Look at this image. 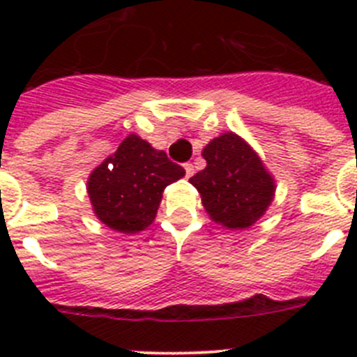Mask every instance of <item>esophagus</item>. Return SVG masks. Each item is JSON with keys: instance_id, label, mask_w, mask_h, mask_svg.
Returning <instances> with one entry per match:
<instances>
[{"instance_id": "1", "label": "esophagus", "mask_w": 357, "mask_h": 357, "mask_svg": "<svg viewBox=\"0 0 357 357\" xmlns=\"http://www.w3.org/2000/svg\"><path fill=\"white\" fill-rule=\"evenodd\" d=\"M184 169H185V176H193V173H195V166H193V164L185 162L184 164Z\"/></svg>"}]
</instances>
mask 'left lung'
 I'll list each match as a JSON object with an SVG mask.
<instances>
[{
	"label": "left lung",
	"instance_id": "obj_1",
	"mask_svg": "<svg viewBox=\"0 0 357 357\" xmlns=\"http://www.w3.org/2000/svg\"><path fill=\"white\" fill-rule=\"evenodd\" d=\"M202 157L207 166L189 182L211 220L229 230L254 225L272 206L277 188L257 151L241 135L225 132L209 141Z\"/></svg>",
	"mask_w": 357,
	"mask_h": 357
}]
</instances>
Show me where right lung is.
I'll return each mask as SVG.
<instances>
[{"instance_id":"right-lung-1","label":"right lung","mask_w":357,"mask_h":357,"mask_svg":"<svg viewBox=\"0 0 357 357\" xmlns=\"http://www.w3.org/2000/svg\"><path fill=\"white\" fill-rule=\"evenodd\" d=\"M113 169H108V164ZM185 175L166 151L155 150L139 135L128 134L118 150L91 172L87 195L103 225L135 234L153 223L166 185Z\"/></svg>"}]
</instances>
